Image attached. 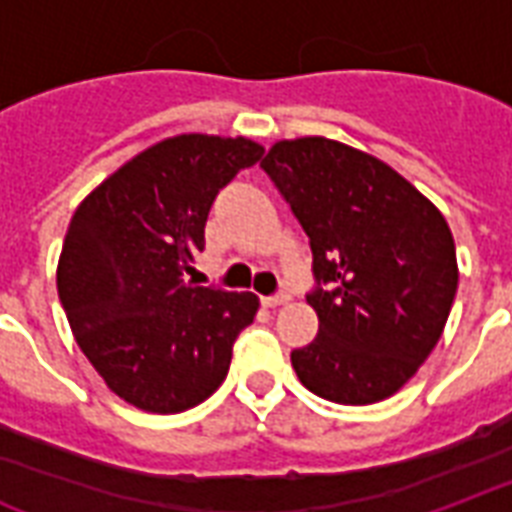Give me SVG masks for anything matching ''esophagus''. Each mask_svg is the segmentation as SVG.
<instances>
[{"mask_svg": "<svg viewBox=\"0 0 512 512\" xmlns=\"http://www.w3.org/2000/svg\"><path fill=\"white\" fill-rule=\"evenodd\" d=\"M290 303V295L284 290H279L276 295H268V298H263V306L265 308H279V306H287Z\"/></svg>", "mask_w": 512, "mask_h": 512, "instance_id": "esophagus-1", "label": "esophagus"}]
</instances>
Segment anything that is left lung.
I'll return each instance as SVG.
<instances>
[{
    "label": "left lung",
    "instance_id": "obj_1",
    "mask_svg": "<svg viewBox=\"0 0 512 512\" xmlns=\"http://www.w3.org/2000/svg\"><path fill=\"white\" fill-rule=\"evenodd\" d=\"M263 171L314 255L319 335L292 351L308 392L341 405L392 397L451 314L459 268L446 217L392 166L325 136L276 142Z\"/></svg>",
    "mask_w": 512,
    "mask_h": 512
}]
</instances>
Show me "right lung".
<instances>
[{
  "label": "right lung",
  "mask_w": 512,
  "mask_h": 512,
  "mask_svg": "<svg viewBox=\"0 0 512 512\" xmlns=\"http://www.w3.org/2000/svg\"><path fill=\"white\" fill-rule=\"evenodd\" d=\"M263 147L182 134L152 144L77 206L58 257V298L104 384L150 413L204 403L257 314L252 292L193 287L214 198Z\"/></svg>",
  "instance_id": "obj_1"
}]
</instances>
